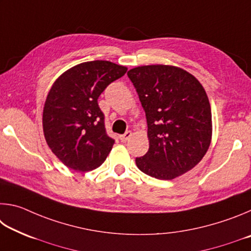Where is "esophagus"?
<instances>
[{
  "label": "esophagus",
  "instance_id": "34e87169",
  "mask_svg": "<svg viewBox=\"0 0 251 251\" xmlns=\"http://www.w3.org/2000/svg\"><path fill=\"white\" fill-rule=\"evenodd\" d=\"M131 135H133V134H131V131L128 130V131H126V133H125L124 135H121V136H120V139H121L122 142L125 143V142L128 141V139L131 137Z\"/></svg>",
  "mask_w": 251,
  "mask_h": 251
}]
</instances>
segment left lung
Segmentation results:
<instances>
[{"mask_svg": "<svg viewBox=\"0 0 251 251\" xmlns=\"http://www.w3.org/2000/svg\"><path fill=\"white\" fill-rule=\"evenodd\" d=\"M146 113L150 148L136 158L139 171L171 180L193 169L211 142V109L205 88L173 65H144L127 72Z\"/></svg>", "mask_w": 251, "mask_h": 251, "instance_id": "left-lung-1", "label": "left lung"}]
</instances>
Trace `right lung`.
Returning <instances> with one entry per match:
<instances>
[{
	"mask_svg": "<svg viewBox=\"0 0 251 251\" xmlns=\"http://www.w3.org/2000/svg\"><path fill=\"white\" fill-rule=\"evenodd\" d=\"M126 66L108 61L84 62L55 80L43 108L45 141L70 169L90 172L104 163L114 145L106 134L104 114L97 100Z\"/></svg>",
	"mask_w": 251,
	"mask_h": 251,
	"instance_id": "right-lung-1",
	"label": "right lung"
}]
</instances>
